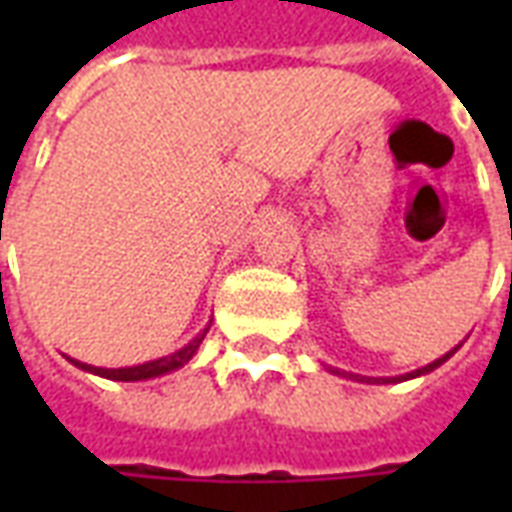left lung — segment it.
Instances as JSON below:
<instances>
[{"label":"left lung","mask_w":512,"mask_h":512,"mask_svg":"<svg viewBox=\"0 0 512 512\" xmlns=\"http://www.w3.org/2000/svg\"><path fill=\"white\" fill-rule=\"evenodd\" d=\"M455 351H458V345H455L452 351H447V354L441 356V359H436V362H430V365L419 367V370H414V373H406V376H397V378H365V376H354V373H340V370H334V367H329V370H332L334 376L354 378V381H367V384H370V381H373V384H397V381H408V378H419V376H425V373H430V370H436V367L444 365V362H447V359H450V356L455 354Z\"/></svg>","instance_id":"left-lung-1"}]
</instances>
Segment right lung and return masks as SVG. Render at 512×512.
Returning a JSON list of instances; mask_svg holds the SVG:
<instances>
[{
    "label": "right lung",
    "mask_w": 512,
    "mask_h": 512,
    "mask_svg": "<svg viewBox=\"0 0 512 512\" xmlns=\"http://www.w3.org/2000/svg\"><path fill=\"white\" fill-rule=\"evenodd\" d=\"M211 329V323L202 329L191 343H186L180 351L169 356H161V359H153V362H145V365H134V367H93L87 365V362H79V359H71L68 356V362L76 365L79 370L84 373H93V376H101V378H109V381H147V378H158V376H167L172 370H178V367L189 365L191 356L200 351V343L205 340V334Z\"/></svg>",
    "instance_id": "add662e5"
}]
</instances>
